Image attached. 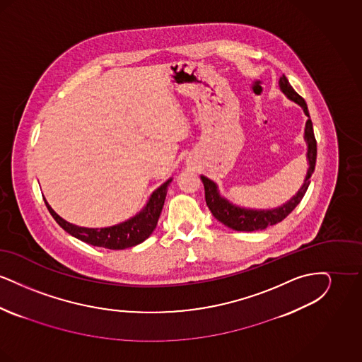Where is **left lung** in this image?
Here are the masks:
<instances>
[{"mask_svg": "<svg viewBox=\"0 0 362 362\" xmlns=\"http://www.w3.org/2000/svg\"><path fill=\"white\" fill-rule=\"evenodd\" d=\"M279 88L281 90L291 99L293 102L300 104L305 112V115L310 118L308 107L305 100L293 89L292 86L289 84L288 78L285 76L281 77L279 80ZM305 141L308 144V161H310V168L305 176L303 187L298 189V192L293 197L292 199L285 204L284 206L272 209V210H250V209H243V207L235 206L229 204L226 199H224L218 191L217 186L213 180H210L206 176H201L204 186H205V199H206L207 207L210 209L211 214L223 224L226 225L230 229L240 230V232H252V230H262L266 229L270 225H276L281 223L284 218H286L293 211V209L297 206L303 197L305 195L308 186L310 183V176L315 171V164H316V138L313 134V127H312V121L308 119L305 124Z\"/></svg>", "mask_w": 362, "mask_h": 362, "instance_id": "obj_1", "label": "left lung"}]
</instances>
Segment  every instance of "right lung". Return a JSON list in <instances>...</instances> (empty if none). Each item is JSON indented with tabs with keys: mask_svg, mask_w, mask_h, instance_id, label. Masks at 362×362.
I'll list each match as a JSON object with an SVG mask.
<instances>
[{
	"mask_svg": "<svg viewBox=\"0 0 362 362\" xmlns=\"http://www.w3.org/2000/svg\"><path fill=\"white\" fill-rule=\"evenodd\" d=\"M171 182L173 179L167 180L164 185H161L158 189L153 191L145 209L141 213H138L136 217L122 224L100 228V229L83 228V226L70 224L64 218H61L46 201L45 204L49 209L52 218L58 223V225L64 228L69 235L77 238L78 240L86 241L95 247H103L108 250H124L129 247H134L145 239H148L151 233L155 230L158 217L164 206L167 189Z\"/></svg>",
	"mask_w": 362,
	"mask_h": 362,
	"instance_id": "1",
	"label": "right lung"
}]
</instances>
